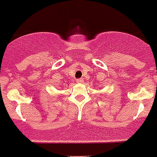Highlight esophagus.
Returning <instances> with one entry per match:
<instances>
[{
	"mask_svg": "<svg viewBox=\"0 0 157 157\" xmlns=\"http://www.w3.org/2000/svg\"><path fill=\"white\" fill-rule=\"evenodd\" d=\"M76 82H77L78 83H81V82H83V78H77V79H76Z\"/></svg>",
	"mask_w": 157,
	"mask_h": 157,
	"instance_id": "34e87169",
	"label": "esophagus"
}]
</instances>
